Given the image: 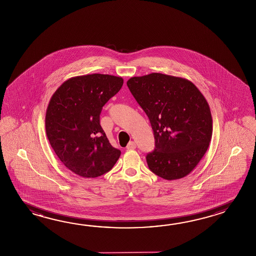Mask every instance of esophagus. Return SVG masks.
Segmentation results:
<instances>
[{
  "label": "esophagus",
  "instance_id": "esophagus-1",
  "mask_svg": "<svg viewBox=\"0 0 256 256\" xmlns=\"http://www.w3.org/2000/svg\"><path fill=\"white\" fill-rule=\"evenodd\" d=\"M127 150H134V149H136V144L134 142H130L128 144H127Z\"/></svg>",
  "mask_w": 256,
  "mask_h": 256
}]
</instances>
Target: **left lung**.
<instances>
[{"instance_id": "obj_1", "label": "left lung", "mask_w": 256, "mask_h": 256, "mask_svg": "<svg viewBox=\"0 0 256 256\" xmlns=\"http://www.w3.org/2000/svg\"><path fill=\"white\" fill-rule=\"evenodd\" d=\"M127 86L154 130L156 147L146 156L149 169L164 180L185 178L212 140V117L206 98L190 80L162 73L132 76Z\"/></svg>"}]
</instances>
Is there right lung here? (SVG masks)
Here are the masks:
<instances>
[{
	"label": "right lung",
	"mask_w": 256,
	"mask_h": 256,
	"mask_svg": "<svg viewBox=\"0 0 256 256\" xmlns=\"http://www.w3.org/2000/svg\"><path fill=\"white\" fill-rule=\"evenodd\" d=\"M122 84V78L108 74L73 76L49 100L46 132L50 146L66 168L82 178L107 173L120 158L100 124V114Z\"/></svg>",
	"instance_id": "obj_1"
}]
</instances>
